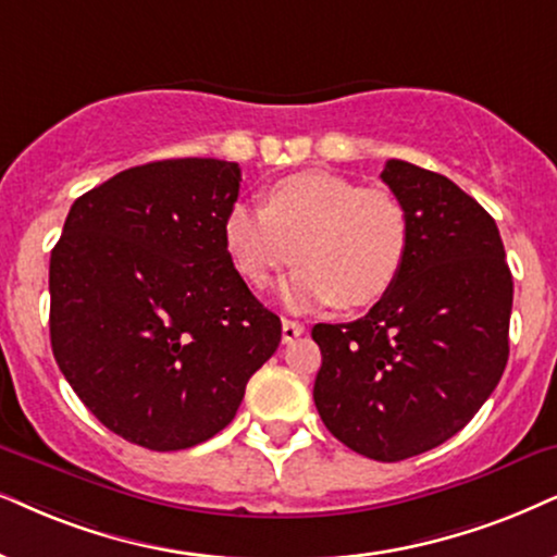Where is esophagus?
I'll return each instance as SVG.
<instances>
[{"label":"esophagus","mask_w":557,"mask_h":557,"mask_svg":"<svg viewBox=\"0 0 557 557\" xmlns=\"http://www.w3.org/2000/svg\"><path fill=\"white\" fill-rule=\"evenodd\" d=\"M302 331H306V326H302V323L290 321V319H283V342L285 344H290V342L298 339Z\"/></svg>","instance_id":"34e87169"}]
</instances>
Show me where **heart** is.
Returning a JSON list of instances; mask_svg holds the SVG:
<instances>
[{
	"mask_svg": "<svg viewBox=\"0 0 557 557\" xmlns=\"http://www.w3.org/2000/svg\"><path fill=\"white\" fill-rule=\"evenodd\" d=\"M408 244L411 221L396 193L331 172L277 180L262 208L236 202L223 218V246L251 287L300 262L283 285L290 308L372 306L404 272Z\"/></svg>",
	"mask_w": 557,
	"mask_h": 557,
	"instance_id": "obj_1",
	"label": "heart"
}]
</instances>
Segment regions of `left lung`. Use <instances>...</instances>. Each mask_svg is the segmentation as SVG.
<instances>
[{"label": "left lung", "mask_w": 557, "mask_h": 557, "mask_svg": "<svg viewBox=\"0 0 557 557\" xmlns=\"http://www.w3.org/2000/svg\"><path fill=\"white\" fill-rule=\"evenodd\" d=\"M411 221L404 272L368 315L315 323L313 400L336 440L398 462L455 436L509 360L513 283L496 221L453 180L391 159Z\"/></svg>", "instance_id": "obj_1"}]
</instances>
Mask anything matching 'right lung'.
<instances>
[{
    "label": "right lung",
    "mask_w": 557,
    "mask_h": 557,
    "mask_svg": "<svg viewBox=\"0 0 557 557\" xmlns=\"http://www.w3.org/2000/svg\"><path fill=\"white\" fill-rule=\"evenodd\" d=\"M242 169L166 159L76 197L51 251V347L82 404L172 453L231 424L283 336L223 246Z\"/></svg>",
    "instance_id": "right-lung-1"
}]
</instances>
